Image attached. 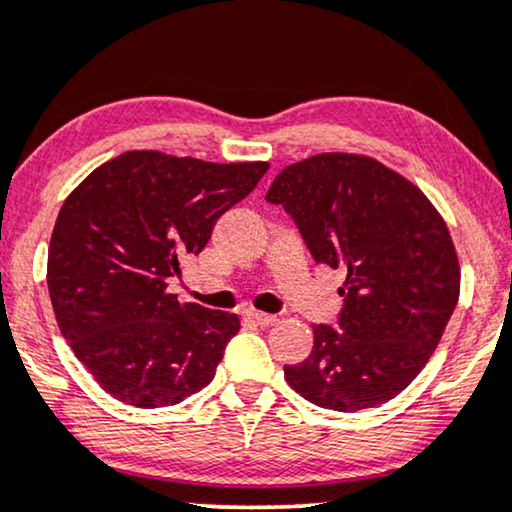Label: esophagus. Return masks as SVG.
Segmentation results:
<instances>
[{"label": "esophagus", "instance_id": "1", "mask_svg": "<svg viewBox=\"0 0 512 512\" xmlns=\"http://www.w3.org/2000/svg\"><path fill=\"white\" fill-rule=\"evenodd\" d=\"M248 319H250L252 323H257V326H274V323L278 321L276 316L264 314V312H248Z\"/></svg>", "mask_w": 512, "mask_h": 512}]
</instances>
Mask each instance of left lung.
Instances as JSON below:
<instances>
[{"mask_svg":"<svg viewBox=\"0 0 512 512\" xmlns=\"http://www.w3.org/2000/svg\"><path fill=\"white\" fill-rule=\"evenodd\" d=\"M267 200L295 219L319 264L345 269L340 328L314 326L312 354L283 366L321 409L359 411L411 385L461 293V267L428 196L378 160L319 153L288 165Z\"/></svg>","mask_w":512,"mask_h":512,"instance_id":"1","label":"left lung"}]
</instances>
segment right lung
I'll return each mask as SVG.
<instances>
[{
    "label": "right lung",
    "mask_w": 512,
    "mask_h": 512,
    "mask_svg": "<svg viewBox=\"0 0 512 512\" xmlns=\"http://www.w3.org/2000/svg\"><path fill=\"white\" fill-rule=\"evenodd\" d=\"M267 170L262 160L219 165L127 151L66 198L49 243L51 307L75 357L111 397L158 409L215 378L241 321L181 304L167 281Z\"/></svg>",
    "instance_id": "right-lung-1"
}]
</instances>
